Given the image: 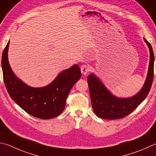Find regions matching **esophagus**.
Wrapping results in <instances>:
<instances>
[{"label":"esophagus","instance_id":"1","mask_svg":"<svg viewBox=\"0 0 156 156\" xmlns=\"http://www.w3.org/2000/svg\"><path fill=\"white\" fill-rule=\"evenodd\" d=\"M80 70H81V72H82V73H83V74L87 75V73L89 72L90 68H89V66H87V65H83V66H81Z\"/></svg>","mask_w":156,"mask_h":156}]
</instances>
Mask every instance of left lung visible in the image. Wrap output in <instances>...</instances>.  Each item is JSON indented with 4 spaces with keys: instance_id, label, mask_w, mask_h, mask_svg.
Instances as JSON below:
<instances>
[{
    "instance_id": "obj_1",
    "label": "left lung",
    "mask_w": 156,
    "mask_h": 156,
    "mask_svg": "<svg viewBox=\"0 0 156 156\" xmlns=\"http://www.w3.org/2000/svg\"><path fill=\"white\" fill-rule=\"evenodd\" d=\"M149 50V64L145 83L136 94L129 98H119L107 89L95 73H90L87 77L90 100L95 114L104 119H117L130 114L147 98L154 79V55L152 47L144 38Z\"/></svg>"
}]
</instances>
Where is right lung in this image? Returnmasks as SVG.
<instances>
[{
	"label": "right lung",
	"mask_w": 156,
	"mask_h": 156,
	"mask_svg": "<svg viewBox=\"0 0 156 156\" xmlns=\"http://www.w3.org/2000/svg\"><path fill=\"white\" fill-rule=\"evenodd\" d=\"M9 41L2 55L3 79L11 98L29 115L42 119L57 117L66 107V99L81 77L80 67L73 65L58 73L52 83L43 87L27 85L15 75L8 60Z\"/></svg>",
	"instance_id": "add662e5"
}]
</instances>
